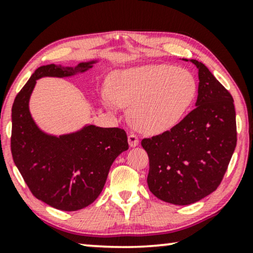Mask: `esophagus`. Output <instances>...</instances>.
<instances>
[{
  "label": "esophagus",
  "instance_id": "obj_1",
  "mask_svg": "<svg viewBox=\"0 0 253 253\" xmlns=\"http://www.w3.org/2000/svg\"><path fill=\"white\" fill-rule=\"evenodd\" d=\"M127 141H129L130 147H136L138 146V144H139V138H138L136 134L129 133V136H127Z\"/></svg>",
  "mask_w": 253,
  "mask_h": 253
}]
</instances>
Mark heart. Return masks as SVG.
Segmentation results:
<instances>
[{
    "label": "heart",
    "instance_id": "heart-1",
    "mask_svg": "<svg viewBox=\"0 0 253 253\" xmlns=\"http://www.w3.org/2000/svg\"><path fill=\"white\" fill-rule=\"evenodd\" d=\"M108 94L102 102L131 107L130 121L144 133L157 134L181 122L197 94L196 79L185 69L148 64L117 70L110 75Z\"/></svg>",
    "mask_w": 253,
    "mask_h": 253
}]
</instances>
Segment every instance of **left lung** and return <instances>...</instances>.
<instances>
[{
	"label": "left lung",
	"instance_id": "8db88e82",
	"mask_svg": "<svg viewBox=\"0 0 253 253\" xmlns=\"http://www.w3.org/2000/svg\"><path fill=\"white\" fill-rule=\"evenodd\" d=\"M198 70L196 108L177 126L141 141L150 159L147 184L157 198L190 205L215 191L236 147L233 96L205 64Z\"/></svg>",
	"mask_w": 253,
	"mask_h": 253
}]
</instances>
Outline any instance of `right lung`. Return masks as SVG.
Segmentation results:
<instances>
[{"mask_svg": "<svg viewBox=\"0 0 253 253\" xmlns=\"http://www.w3.org/2000/svg\"><path fill=\"white\" fill-rule=\"evenodd\" d=\"M98 62H81L76 67L47 64L38 68L12 105L13 162L31 192L61 211L82 210L98 198L113 162L129 148L127 137L119 127L89 123L69 133L46 132L31 114V95L39 79L74 77Z\"/></svg>", "mask_w": 253, "mask_h": 253, "instance_id": "add662e5", "label": "right lung"}]
</instances>
